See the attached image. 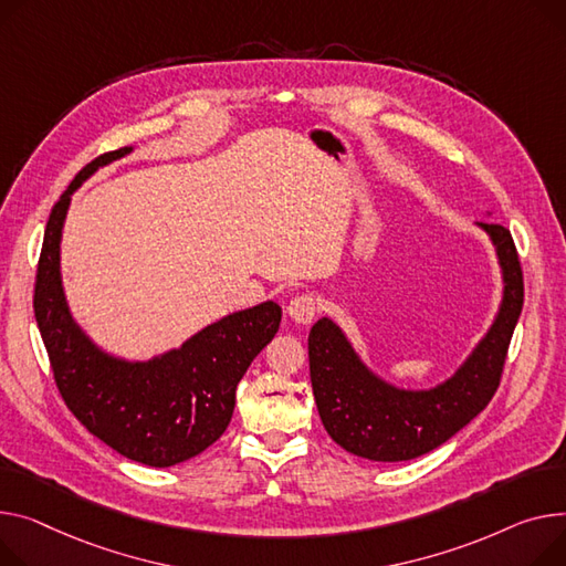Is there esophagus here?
Wrapping results in <instances>:
<instances>
[{
    "mask_svg": "<svg viewBox=\"0 0 566 566\" xmlns=\"http://www.w3.org/2000/svg\"><path fill=\"white\" fill-rule=\"evenodd\" d=\"M316 310H318V303H316V297L312 293L295 295L291 303H289V307H286L289 316L295 323H300V325H310L314 321V316H316Z\"/></svg>",
    "mask_w": 566,
    "mask_h": 566,
    "instance_id": "1",
    "label": "esophagus"
}]
</instances>
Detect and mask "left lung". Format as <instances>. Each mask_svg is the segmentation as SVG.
I'll use <instances>...</instances> for the list:
<instances>
[{"mask_svg":"<svg viewBox=\"0 0 566 566\" xmlns=\"http://www.w3.org/2000/svg\"><path fill=\"white\" fill-rule=\"evenodd\" d=\"M475 224L496 250L503 297L492 327L437 387L402 389L387 382L332 318L314 323L310 373L316 407L327 434L348 453L373 462L421 458L471 423L494 398L523 307V273L510 230L499 222Z\"/></svg>","mask_w":566,"mask_h":566,"instance_id":"left-lung-1","label":"left lung"}]
</instances>
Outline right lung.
<instances>
[{"label": "right lung", "instance_id": "1", "mask_svg": "<svg viewBox=\"0 0 566 566\" xmlns=\"http://www.w3.org/2000/svg\"><path fill=\"white\" fill-rule=\"evenodd\" d=\"M134 153L123 147L91 161L54 205L38 261L33 312L56 387L82 426L120 455L147 467H175L228 430L237 387L280 329L273 300L222 316L179 348L145 361L99 348L74 321L61 277V237L72 193L99 168Z\"/></svg>", "mask_w": 566, "mask_h": 566}]
</instances>
